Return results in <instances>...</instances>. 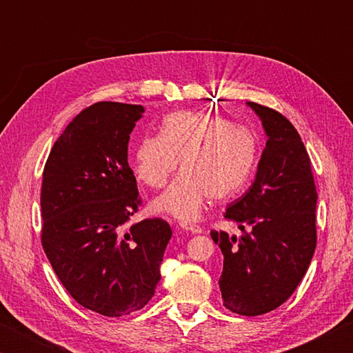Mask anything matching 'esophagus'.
Returning <instances> with one entry per match:
<instances>
[{
    "instance_id": "obj_1",
    "label": "esophagus",
    "mask_w": 353,
    "mask_h": 353,
    "mask_svg": "<svg viewBox=\"0 0 353 353\" xmlns=\"http://www.w3.org/2000/svg\"><path fill=\"white\" fill-rule=\"evenodd\" d=\"M181 227L183 230H188V232H191V234H201L202 232V229L199 225H196V224H190V223H182L181 224Z\"/></svg>"
}]
</instances>
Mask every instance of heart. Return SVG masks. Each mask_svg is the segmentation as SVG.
Here are the masks:
<instances>
[{
  "label": "heart",
  "instance_id": "1",
  "mask_svg": "<svg viewBox=\"0 0 353 353\" xmlns=\"http://www.w3.org/2000/svg\"><path fill=\"white\" fill-rule=\"evenodd\" d=\"M256 151V137L248 128L212 113L179 110L165 117L160 134L140 140L135 171L149 187L162 188L182 157L185 170L155 208L190 221L208 198H229L248 182Z\"/></svg>",
  "mask_w": 353,
  "mask_h": 353
}]
</instances>
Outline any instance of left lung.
Returning a JSON list of instances; mask_svg holds the SVG:
<instances>
[{
  "label": "left lung",
  "instance_id": "left-lung-1",
  "mask_svg": "<svg viewBox=\"0 0 353 353\" xmlns=\"http://www.w3.org/2000/svg\"><path fill=\"white\" fill-rule=\"evenodd\" d=\"M268 141L250 188L227 207L240 238L212 232L224 255L219 290L224 307L259 316L282 305L305 276L316 249V193L312 163L296 128L282 113L248 103Z\"/></svg>",
  "mask_w": 353,
  "mask_h": 353
}]
</instances>
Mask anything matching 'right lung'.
I'll return each mask as SVG.
<instances>
[{
	"label": "right lung",
	"mask_w": 353,
	"mask_h": 353,
	"mask_svg": "<svg viewBox=\"0 0 353 353\" xmlns=\"http://www.w3.org/2000/svg\"><path fill=\"white\" fill-rule=\"evenodd\" d=\"M143 105L97 103L52 146L41 183V244L52 270L83 308L110 318L151 301L172 235L162 218L126 223L141 199L128 145Z\"/></svg>",
	"instance_id": "obj_1"
}]
</instances>
